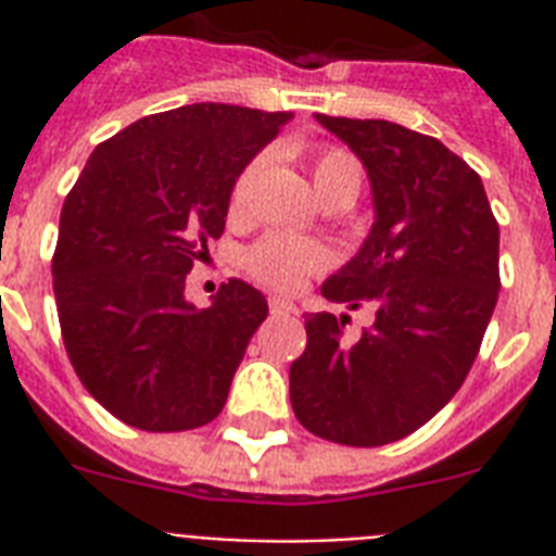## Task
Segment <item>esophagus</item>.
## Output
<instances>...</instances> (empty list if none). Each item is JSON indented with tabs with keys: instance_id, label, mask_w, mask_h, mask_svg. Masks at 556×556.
Here are the masks:
<instances>
[{
	"instance_id": "obj_1",
	"label": "esophagus",
	"mask_w": 556,
	"mask_h": 556,
	"mask_svg": "<svg viewBox=\"0 0 556 556\" xmlns=\"http://www.w3.org/2000/svg\"><path fill=\"white\" fill-rule=\"evenodd\" d=\"M268 305L274 314H294L296 312V305L291 303V300H279V296H270Z\"/></svg>"
}]
</instances>
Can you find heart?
I'll list each match as a JSON object with an SVG mask.
<instances>
[{"mask_svg":"<svg viewBox=\"0 0 556 556\" xmlns=\"http://www.w3.org/2000/svg\"><path fill=\"white\" fill-rule=\"evenodd\" d=\"M256 169H260V161L248 164L242 169V176L236 178L233 192H230L233 207H242L244 204ZM312 178L317 199L343 195V199L355 201V195L361 192V164L343 150L317 152L312 164ZM244 265L253 274V279H260L262 286L277 288V291H291V288L303 286V279L308 274L326 265V251L317 242H305V239H296V236L268 233L262 236L260 242L248 251Z\"/></svg>","mask_w":556,"mask_h":556,"instance_id":"b5f03b06","label":"heart"}]
</instances>
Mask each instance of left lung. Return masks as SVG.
I'll use <instances>...</instances> for the list:
<instances>
[{"label": "left lung", "instance_id": "1", "mask_svg": "<svg viewBox=\"0 0 556 556\" xmlns=\"http://www.w3.org/2000/svg\"><path fill=\"white\" fill-rule=\"evenodd\" d=\"M314 117L361 159L375 210L364 244L320 294L369 305L375 323L346 340V314L305 317L291 406L320 439L380 447L430 421L465 383L500 296V225L482 178L430 135Z\"/></svg>", "mask_w": 556, "mask_h": 556}]
</instances>
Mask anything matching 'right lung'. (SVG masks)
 Returning <instances> with one entry per match:
<instances>
[{
  "instance_id": "right-lung-1",
  "label": "right lung",
  "mask_w": 556,
  "mask_h": 556,
  "mask_svg": "<svg viewBox=\"0 0 556 556\" xmlns=\"http://www.w3.org/2000/svg\"><path fill=\"white\" fill-rule=\"evenodd\" d=\"M291 117L227 103L141 117L91 152L68 192L51 262L65 352L129 427L178 432L222 413L268 303L230 279L195 308L185 279L225 230L236 178Z\"/></svg>"
}]
</instances>
